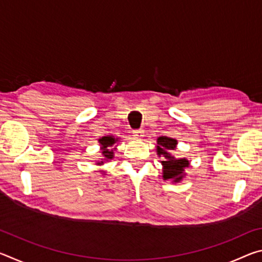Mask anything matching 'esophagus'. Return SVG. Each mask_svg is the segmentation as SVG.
Segmentation results:
<instances>
[{
  "mask_svg": "<svg viewBox=\"0 0 262 262\" xmlns=\"http://www.w3.org/2000/svg\"><path fill=\"white\" fill-rule=\"evenodd\" d=\"M133 136H134L135 139H142V137L144 136V135H143V130H142V129H135V130H133Z\"/></svg>",
  "mask_w": 262,
  "mask_h": 262,
  "instance_id": "esophagus-1",
  "label": "esophagus"
}]
</instances>
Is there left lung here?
I'll use <instances>...</instances> for the list:
<instances>
[{
	"instance_id": "left-lung-1",
	"label": "left lung",
	"mask_w": 262,
	"mask_h": 262,
	"mask_svg": "<svg viewBox=\"0 0 262 262\" xmlns=\"http://www.w3.org/2000/svg\"><path fill=\"white\" fill-rule=\"evenodd\" d=\"M177 140L172 137L161 136L157 139V155L163 157V179L173 180V183H179L185 176V168L188 167L189 162L186 158H176L172 156V151L176 150Z\"/></svg>"
}]
</instances>
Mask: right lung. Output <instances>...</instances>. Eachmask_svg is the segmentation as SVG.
Listing matches in <instances>:
<instances>
[{"instance_id": "right-lung-1", "label": "right lung", "mask_w": 262, "mask_h": 262, "mask_svg": "<svg viewBox=\"0 0 262 262\" xmlns=\"http://www.w3.org/2000/svg\"><path fill=\"white\" fill-rule=\"evenodd\" d=\"M101 145V155H103L104 158H101L103 161L97 163V165H103L105 162L111 161L114 157V144L117 143L118 139H115L114 136H103L101 139L98 140Z\"/></svg>"}]
</instances>
